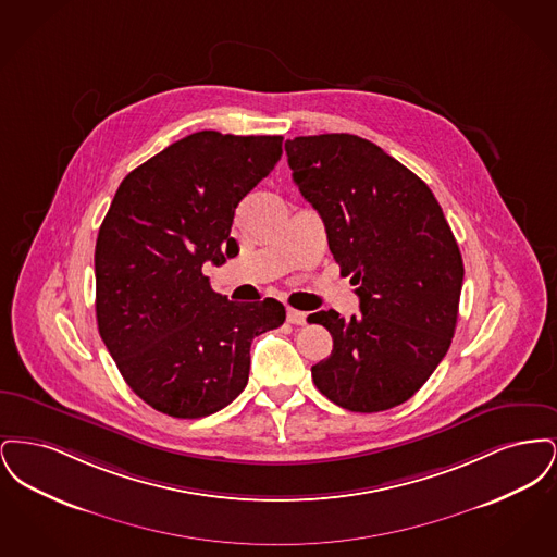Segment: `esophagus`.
Segmentation results:
<instances>
[{
    "label": "esophagus",
    "instance_id": "obj_1",
    "mask_svg": "<svg viewBox=\"0 0 557 557\" xmlns=\"http://www.w3.org/2000/svg\"><path fill=\"white\" fill-rule=\"evenodd\" d=\"M286 318H288V323H292V325H305L307 323V315L302 311H296V309H288Z\"/></svg>",
    "mask_w": 557,
    "mask_h": 557
}]
</instances>
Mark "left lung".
Listing matches in <instances>:
<instances>
[{
  "label": "left lung",
  "instance_id": "obj_1",
  "mask_svg": "<svg viewBox=\"0 0 557 557\" xmlns=\"http://www.w3.org/2000/svg\"><path fill=\"white\" fill-rule=\"evenodd\" d=\"M286 154L361 309L348 321L334 309L309 315L334 341L311 368L313 382L348 411L393 409L449 350L463 284L459 246L430 187L368 139L294 137Z\"/></svg>",
  "mask_w": 557,
  "mask_h": 557
}]
</instances>
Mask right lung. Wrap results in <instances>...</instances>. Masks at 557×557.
<instances>
[{
    "label": "right lung",
    "mask_w": 557,
    "mask_h": 557,
    "mask_svg": "<svg viewBox=\"0 0 557 557\" xmlns=\"http://www.w3.org/2000/svg\"><path fill=\"white\" fill-rule=\"evenodd\" d=\"M282 135L198 132L121 182L96 242V318L133 393L182 420L211 416L248 384L252 338L284 323L275 298L232 302L205 263L238 255L239 200L282 159Z\"/></svg>",
    "instance_id": "obj_1"
}]
</instances>
